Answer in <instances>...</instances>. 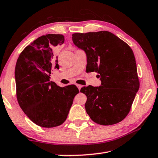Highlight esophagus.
<instances>
[{
	"mask_svg": "<svg viewBox=\"0 0 158 158\" xmlns=\"http://www.w3.org/2000/svg\"><path fill=\"white\" fill-rule=\"evenodd\" d=\"M77 88H78V89H79V90H80V89H81L82 85H80V84H77Z\"/></svg>",
	"mask_w": 158,
	"mask_h": 158,
	"instance_id": "1",
	"label": "esophagus"
}]
</instances>
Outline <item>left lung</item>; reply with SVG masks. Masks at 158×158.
<instances>
[{
  "label": "left lung",
  "mask_w": 158,
  "mask_h": 158,
  "mask_svg": "<svg viewBox=\"0 0 158 158\" xmlns=\"http://www.w3.org/2000/svg\"><path fill=\"white\" fill-rule=\"evenodd\" d=\"M73 40L86 53L88 70L98 73L102 82L100 86L89 85L80 90L87 97V114L102 125L122 121L129 114L139 89L132 49L109 31L74 33Z\"/></svg>",
  "instance_id": "8db88e82"
}]
</instances>
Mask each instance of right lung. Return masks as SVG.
Here are the masks:
<instances>
[{
	"mask_svg": "<svg viewBox=\"0 0 158 158\" xmlns=\"http://www.w3.org/2000/svg\"><path fill=\"white\" fill-rule=\"evenodd\" d=\"M64 42L60 34L40 37L21 52L16 64L18 103L30 120L40 127L63 124L79 92L75 85L62 88L49 81L52 68H59L53 49Z\"/></svg>",
	"mask_w": 158,
	"mask_h": 158,
	"instance_id": "obj_1",
	"label": "right lung"
}]
</instances>
